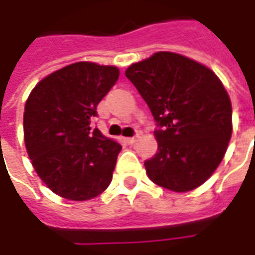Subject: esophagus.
<instances>
[{"mask_svg":"<svg viewBox=\"0 0 255 255\" xmlns=\"http://www.w3.org/2000/svg\"><path fill=\"white\" fill-rule=\"evenodd\" d=\"M139 137H140V136H139V134H136V136H133V137H128V139H126V142L129 143V144H134V143L139 140Z\"/></svg>","mask_w":255,"mask_h":255,"instance_id":"34e87169","label":"esophagus"}]
</instances>
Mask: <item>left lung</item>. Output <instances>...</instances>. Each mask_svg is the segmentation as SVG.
<instances>
[{"label": "left lung", "instance_id": "obj_1", "mask_svg": "<svg viewBox=\"0 0 255 255\" xmlns=\"http://www.w3.org/2000/svg\"><path fill=\"white\" fill-rule=\"evenodd\" d=\"M125 75L157 123V153L144 162L149 179L177 193L201 186L223 160L233 130L230 98L217 75L173 52H156Z\"/></svg>", "mask_w": 255, "mask_h": 255}]
</instances>
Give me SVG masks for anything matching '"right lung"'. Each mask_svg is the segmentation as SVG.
Returning <instances> with one entry per match:
<instances>
[{"mask_svg":"<svg viewBox=\"0 0 255 255\" xmlns=\"http://www.w3.org/2000/svg\"><path fill=\"white\" fill-rule=\"evenodd\" d=\"M118 78L116 66L76 62L45 76L26 99V152L41 180L64 199L89 200L112 181L122 146L91 130V119Z\"/></svg>","mask_w":255,"mask_h":255,"instance_id":"obj_1","label":"right lung"}]
</instances>
